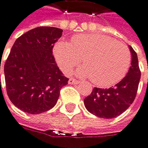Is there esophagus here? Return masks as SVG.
I'll list each match as a JSON object with an SVG mask.
<instances>
[{"label": "esophagus", "mask_w": 148, "mask_h": 148, "mask_svg": "<svg viewBox=\"0 0 148 148\" xmlns=\"http://www.w3.org/2000/svg\"><path fill=\"white\" fill-rule=\"evenodd\" d=\"M77 82H78V81L75 80V79H73V78H70V79H69V81H68V83H69L70 84H75V83H77Z\"/></svg>", "instance_id": "34e87169"}]
</instances>
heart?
<instances>
[{
  "mask_svg": "<svg viewBox=\"0 0 148 148\" xmlns=\"http://www.w3.org/2000/svg\"><path fill=\"white\" fill-rule=\"evenodd\" d=\"M53 54L66 75H71L83 60L85 68L79 71V75L90 77L94 84L102 87L123 79L132 61L127 47L103 34L77 35L70 44L59 42L54 46Z\"/></svg>",
  "mask_w": 148,
  "mask_h": 148,
  "instance_id": "obj_1",
  "label": "heart"
}]
</instances>
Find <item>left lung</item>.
Segmentation results:
<instances>
[{"label": "left lung", "instance_id": "obj_1", "mask_svg": "<svg viewBox=\"0 0 148 148\" xmlns=\"http://www.w3.org/2000/svg\"><path fill=\"white\" fill-rule=\"evenodd\" d=\"M129 49L132 54V62L127 75L110 88L94 87L91 95L84 98V106L91 114L101 118H114L124 113L134 102L141 72L136 53L131 46Z\"/></svg>", "mask_w": 148, "mask_h": 148}]
</instances>
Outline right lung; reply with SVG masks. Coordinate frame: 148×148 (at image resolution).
<instances>
[{
  "instance_id": "obj_1",
  "label": "right lung",
  "mask_w": 148,
  "mask_h": 148,
  "mask_svg": "<svg viewBox=\"0 0 148 148\" xmlns=\"http://www.w3.org/2000/svg\"><path fill=\"white\" fill-rule=\"evenodd\" d=\"M62 34V29L41 26L21 35L12 47L4 64L6 92L25 113L50 110L57 103L61 88L68 84L53 54Z\"/></svg>"
}]
</instances>
